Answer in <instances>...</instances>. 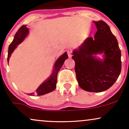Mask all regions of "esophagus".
Instances as JSON below:
<instances>
[{
  "label": "esophagus",
  "mask_w": 129,
  "mask_h": 129,
  "mask_svg": "<svg viewBox=\"0 0 129 129\" xmlns=\"http://www.w3.org/2000/svg\"><path fill=\"white\" fill-rule=\"evenodd\" d=\"M72 51H73V50H72V48H69V49L67 50V54H68V55H69V57H72Z\"/></svg>",
  "instance_id": "esophagus-1"
}]
</instances>
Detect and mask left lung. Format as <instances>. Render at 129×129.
Listing matches in <instances>:
<instances>
[{
  "label": "left lung",
  "instance_id": "1",
  "mask_svg": "<svg viewBox=\"0 0 129 129\" xmlns=\"http://www.w3.org/2000/svg\"><path fill=\"white\" fill-rule=\"evenodd\" d=\"M93 22L97 28L94 38H87L73 51L72 58L80 87L87 91L101 92L112 87L121 73V50L107 23L103 20ZM103 52L105 56L103 61L93 56Z\"/></svg>",
  "mask_w": 129,
  "mask_h": 129
}]
</instances>
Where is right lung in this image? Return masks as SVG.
<instances>
[{
    "instance_id": "1",
    "label": "right lung",
    "mask_w": 129,
    "mask_h": 129,
    "mask_svg": "<svg viewBox=\"0 0 129 129\" xmlns=\"http://www.w3.org/2000/svg\"><path fill=\"white\" fill-rule=\"evenodd\" d=\"M28 33V29L26 27L25 25H22L18 29V31H17L15 36H14L13 42L10 44V46H9L8 58H7L8 62L9 61V59L11 56V54H12L13 51L17 47V45L23 41V40L25 39V38L26 36ZM67 58L68 55L67 53H65L60 57H59L58 59L56 60L55 65H54V70H53V72L51 74V76L47 81H45L44 83L41 84L35 93H29V95H43V94L51 92V91H53L55 89L56 87V83H57V73H58L60 68L62 66L65 60Z\"/></svg>"
}]
</instances>
